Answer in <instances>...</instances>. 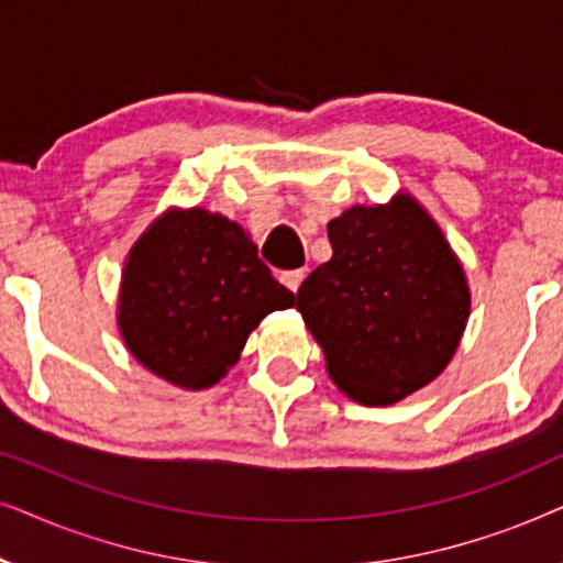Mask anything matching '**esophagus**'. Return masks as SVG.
Masks as SVG:
<instances>
[{
    "label": "esophagus",
    "mask_w": 563,
    "mask_h": 563,
    "mask_svg": "<svg viewBox=\"0 0 563 563\" xmlns=\"http://www.w3.org/2000/svg\"><path fill=\"white\" fill-rule=\"evenodd\" d=\"M279 279H282L284 287L297 291L299 284H302V279H305V268H297V272H284Z\"/></svg>",
    "instance_id": "esophagus-1"
}]
</instances>
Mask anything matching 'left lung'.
Here are the masks:
<instances>
[{"label": "left lung", "instance_id": "1", "mask_svg": "<svg viewBox=\"0 0 563 563\" xmlns=\"http://www.w3.org/2000/svg\"><path fill=\"white\" fill-rule=\"evenodd\" d=\"M333 256L297 291L328 372L361 405H391L449 364L468 318L461 264L407 195L328 222Z\"/></svg>", "mask_w": 563, "mask_h": 563}]
</instances>
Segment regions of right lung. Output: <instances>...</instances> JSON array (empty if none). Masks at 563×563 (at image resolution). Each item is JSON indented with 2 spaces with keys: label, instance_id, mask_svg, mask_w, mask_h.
I'll list each match as a JSON object with an SVG mask.
<instances>
[{
  "label": "right lung",
  "instance_id": "add662e5",
  "mask_svg": "<svg viewBox=\"0 0 563 563\" xmlns=\"http://www.w3.org/2000/svg\"><path fill=\"white\" fill-rule=\"evenodd\" d=\"M295 295L274 279L243 228L207 210L168 212L122 272L120 330L153 374L205 389L241 356L245 338Z\"/></svg>",
  "mask_w": 563,
  "mask_h": 563
}]
</instances>
